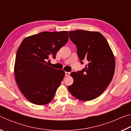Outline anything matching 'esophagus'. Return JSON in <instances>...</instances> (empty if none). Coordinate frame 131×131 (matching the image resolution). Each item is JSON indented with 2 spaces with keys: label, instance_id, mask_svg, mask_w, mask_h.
<instances>
[{
  "label": "esophagus",
  "instance_id": "obj_1",
  "mask_svg": "<svg viewBox=\"0 0 131 131\" xmlns=\"http://www.w3.org/2000/svg\"><path fill=\"white\" fill-rule=\"evenodd\" d=\"M69 74H70V72H65V76H68Z\"/></svg>",
  "mask_w": 131,
  "mask_h": 131
}]
</instances>
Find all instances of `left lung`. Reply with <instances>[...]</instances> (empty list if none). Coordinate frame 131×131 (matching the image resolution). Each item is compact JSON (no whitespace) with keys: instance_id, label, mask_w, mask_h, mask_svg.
Masks as SVG:
<instances>
[{"instance_id":"left-lung-1","label":"left lung","mask_w":131,"mask_h":131,"mask_svg":"<svg viewBox=\"0 0 131 131\" xmlns=\"http://www.w3.org/2000/svg\"><path fill=\"white\" fill-rule=\"evenodd\" d=\"M70 40L76 46L83 70L71 73L73 83L68 86L73 96L83 101H91L102 94L109 85L115 71L113 53L101 33L83 30L69 31Z\"/></svg>"}]
</instances>
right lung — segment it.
Masks as SVG:
<instances>
[{
	"label": "right lung",
	"instance_id": "obj_1",
	"mask_svg": "<svg viewBox=\"0 0 131 131\" xmlns=\"http://www.w3.org/2000/svg\"><path fill=\"white\" fill-rule=\"evenodd\" d=\"M68 38L67 31L43 32L22 41L15 57V79L19 89L31 103L44 105L52 100L65 73L48 66L47 61L55 58Z\"/></svg>",
	"mask_w": 131,
	"mask_h": 131
}]
</instances>
